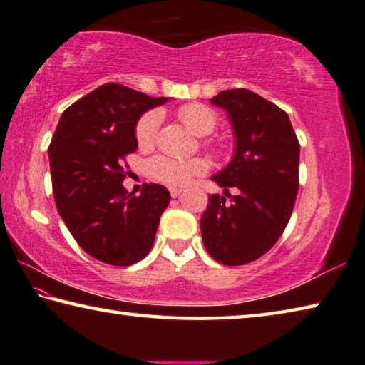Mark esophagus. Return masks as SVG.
Returning a JSON list of instances; mask_svg holds the SVG:
<instances>
[{
    "instance_id": "obj_1",
    "label": "esophagus",
    "mask_w": 365,
    "mask_h": 365,
    "mask_svg": "<svg viewBox=\"0 0 365 365\" xmlns=\"http://www.w3.org/2000/svg\"><path fill=\"white\" fill-rule=\"evenodd\" d=\"M170 194H171L173 199H176V197H179V195L182 194V189H179V187H170Z\"/></svg>"
}]
</instances>
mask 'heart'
<instances>
[{
	"label": "heart",
	"mask_w": 365,
	"mask_h": 365,
	"mask_svg": "<svg viewBox=\"0 0 365 365\" xmlns=\"http://www.w3.org/2000/svg\"><path fill=\"white\" fill-rule=\"evenodd\" d=\"M179 118L184 121L190 131L197 136H208L216 126V113L212 108L202 104H186L179 107ZM160 123H162V112L150 110L139 118L136 125L138 145L147 149L153 145L157 139ZM208 165L203 158L195 157L189 160L173 158L158 155L149 162V173L157 181L168 184V186H186L194 176H200L207 171Z\"/></svg>",
	"instance_id": "obj_1"
}]
</instances>
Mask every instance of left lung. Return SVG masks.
I'll use <instances>...</instances> for the list:
<instances>
[{"mask_svg":"<svg viewBox=\"0 0 365 365\" xmlns=\"http://www.w3.org/2000/svg\"><path fill=\"white\" fill-rule=\"evenodd\" d=\"M210 102L226 110L235 147L231 162L212 176L232 202L210 195L202 239L218 263L240 266L271 250L289 225L298 194L299 144L289 115L250 89H226Z\"/></svg>","mask_w":365,"mask_h":365,"instance_id":"left-lung-1","label":"left lung"}]
</instances>
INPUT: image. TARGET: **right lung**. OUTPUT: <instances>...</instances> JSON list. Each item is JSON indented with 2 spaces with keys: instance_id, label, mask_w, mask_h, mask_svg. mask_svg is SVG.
Instances as JSON below:
<instances>
[{
  "instance_id": "1",
  "label": "right lung",
  "mask_w": 365,
  "mask_h": 365,
  "mask_svg": "<svg viewBox=\"0 0 365 365\" xmlns=\"http://www.w3.org/2000/svg\"><path fill=\"white\" fill-rule=\"evenodd\" d=\"M168 102L117 83H106L61 115L49 145L56 207L70 234L93 258L130 266L150 252L170 192L144 184L123 187V158L138 149L140 115Z\"/></svg>"
}]
</instances>
